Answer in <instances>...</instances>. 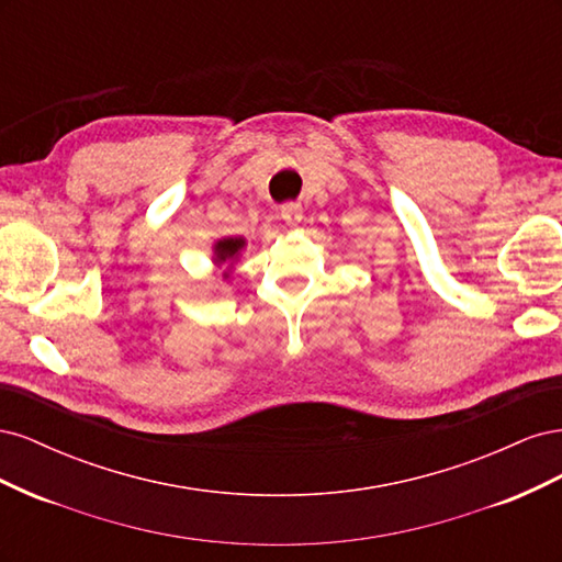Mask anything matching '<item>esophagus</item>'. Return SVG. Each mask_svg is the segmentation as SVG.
Segmentation results:
<instances>
[{"instance_id": "obj_1", "label": "esophagus", "mask_w": 562, "mask_h": 562, "mask_svg": "<svg viewBox=\"0 0 562 562\" xmlns=\"http://www.w3.org/2000/svg\"><path fill=\"white\" fill-rule=\"evenodd\" d=\"M281 217H283V223L288 225V227H297L300 225V220H302V206L300 203H283L281 206Z\"/></svg>"}]
</instances>
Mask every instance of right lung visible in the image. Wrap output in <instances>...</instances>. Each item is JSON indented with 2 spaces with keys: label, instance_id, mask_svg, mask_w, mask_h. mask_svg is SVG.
Returning <instances> with one entry per match:
<instances>
[{
  "label": "right lung",
  "instance_id": "1",
  "mask_svg": "<svg viewBox=\"0 0 562 562\" xmlns=\"http://www.w3.org/2000/svg\"><path fill=\"white\" fill-rule=\"evenodd\" d=\"M248 241L244 236H225V239H217L213 244V265L215 267H223L227 265V269L223 271V277L229 279L232 277V269L236 267V262L241 260V252L246 250Z\"/></svg>",
  "mask_w": 562,
  "mask_h": 562
}]
</instances>
